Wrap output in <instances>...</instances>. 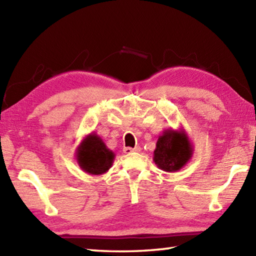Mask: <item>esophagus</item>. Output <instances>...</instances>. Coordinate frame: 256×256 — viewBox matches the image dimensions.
<instances>
[{
    "instance_id": "obj_1",
    "label": "esophagus",
    "mask_w": 256,
    "mask_h": 256,
    "mask_svg": "<svg viewBox=\"0 0 256 256\" xmlns=\"http://www.w3.org/2000/svg\"><path fill=\"white\" fill-rule=\"evenodd\" d=\"M138 152H140V146H135L134 148H124V153L125 154H132V153H138Z\"/></svg>"
}]
</instances>
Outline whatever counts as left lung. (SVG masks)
<instances>
[{
    "instance_id": "1",
    "label": "left lung",
    "mask_w": 256,
    "mask_h": 256,
    "mask_svg": "<svg viewBox=\"0 0 256 256\" xmlns=\"http://www.w3.org/2000/svg\"><path fill=\"white\" fill-rule=\"evenodd\" d=\"M194 146L182 130H166L158 138L153 160L160 170L175 172L192 160Z\"/></svg>"
}]
</instances>
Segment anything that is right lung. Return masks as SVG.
Masks as SVG:
<instances>
[{
    "label": "right lung",
    "mask_w": 256,
    "mask_h": 256,
    "mask_svg": "<svg viewBox=\"0 0 256 256\" xmlns=\"http://www.w3.org/2000/svg\"><path fill=\"white\" fill-rule=\"evenodd\" d=\"M114 158L116 154L96 133L86 135L76 150V160L81 170L89 175L99 176L106 172L112 167Z\"/></svg>",
    "instance_id": "obj_1"
}]
</instances>
